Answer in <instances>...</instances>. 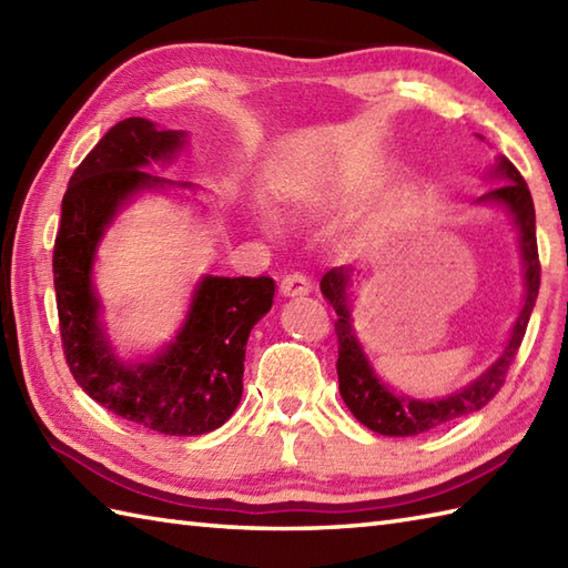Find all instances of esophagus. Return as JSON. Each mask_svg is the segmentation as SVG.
I'll use <instances>...</instances> for the list:
<instances>
[{
    "mask_svg": "<svg viewBox=\"0 0 568 568\" xmlns=\"http://www.w3.org/2000/svg\"><path fill=\"white\" fill-rule=\"evenodd\" d=\"M312 291V285L307 281V275L303 273H287L281 281V293L285 297H297V295H307Z\"/></svg>",
    "mask_w": 568,
    "mask_h": 568,
    "instance_id": "34e87169",
    "label": "esophagus"
}]
</instances>
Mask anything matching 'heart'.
Listing matches in <instances>:
<instances>
[{"label": "heart", "instance_id": "1", "mask_svg": "<svg viewBox=\"0 0 568 568\" xmlns=\"http://www.w3.org/2000/svg\"><path fill=\"white\" fill-rule=\"evenodd\" d=\"M358 190H361L358 178L342 175V178L312 180V183H305L303 187H297L295 195L310 204H332V202H342V200L354 197Z\"/></svg>", "mask_w": 568, "mask_h": 568}]
</instances>
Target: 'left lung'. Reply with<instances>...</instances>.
Returning <instances> with one entry per match:
<instances>
[{"label": "left lung", "instance_id": "1", "mask_svg": "<svg viewBox=\"0 0 568 568\" xmlns=\"http://www.w3.org/2000/svg\"><path fill=\"white\" fill-rule=\"evenodd\" d=\"M498 178L505 183L486 192L480 202H498L508 207L513 220L520 229V248L525 258V307L517 317L510 342L505 346L503 356L493 364L484 376L476 378L466 388L456 390L442 400H413V397L395 395L378 381L373 373L364 348L356 342V334L352 329V315H348V285H352V271L348 268H332L322 277V295L334 307L336 320L334 332L336 342H339V358H336V373H339V393L344 397L346 407L352 409L354 417L366 425L368 429L385 434V437H415V434L429 432L434 427H442L446 422H454L464 415L476 413V409L490 403L503 388L508 368L517 356V348L523 344V336L527 332L529 315L539 295V251H537V229H535V202L529 195V187L523 180L520 171L503 159L496 165Z\"/></svg>", "mask_w": 568, "mask_h": 568}]
</instances>
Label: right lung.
<instances>
[{"label": "right lung", "mask_w": 568, "mask_h": 568, "mask_svg": "<svg viewBox=\"0 0 568 568\" xmlns=\"http://www.w3.org/2000/svg\"><path fill=\"white\" fill-rule=\"evenodd\" d=\"M183 131L129 116L100 139L70 178L53 248L60 342L72 378L92 400L136 425L197 437L234 415L244 393L246 342L273 305L275 283L258 277H202L185 327L149 364H122L100 327L90 271L104 226L143 187L165 180L141 171L183 146Z\"/></svg>", "instance_id": "obj_1"}]
</instances>
